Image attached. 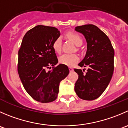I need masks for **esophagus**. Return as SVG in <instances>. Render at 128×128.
Returning a JSON list of instances; mask_svg holds the SVG:
<instances>
[{"label":"esophagus","mask_w":128,"mask_h":128,"mask_svg":"<svg viewBox=\"0 0 128 128\" xmlns=\"http://www.w3.org/2000/svg\"><path fill=\"white\" fill-rule=\"evenodd\" d=\"M69 71L70 72H72L73 70H74V69H73L72 68H70V67H69Z\"/></svg>","instance_id":"esophagus-1"}]
</instances>
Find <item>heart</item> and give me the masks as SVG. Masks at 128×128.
Returning <instances> with one entry per match:
<instances>
[{
	"label": "heart",
	"mask_w": 128,
	"mask_h": 128,
	"mask_svg": "<svg viewBox=\"0 0 128 128\" xmlns=\"http://www.w3.org/2000/svg\"><path fill=\"white\" fill-rule=\"evenodd\" d=\"M67 37L76 46H80L82 44L83 41L81 37L77 33L69 32L67 33ZM52 48L55 52L58 53L60 52L62 49V39L60 37H58L55 39L52 44ZM79 60V56L75 54H64L59 58V61L60 64H64L68 66H72L76 63L78 62Z\"/></svg>",
	"instance_id": "heart-1"
}]
</instances>
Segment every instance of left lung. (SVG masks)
Returning <instances> with one entry per match:
<instances>
[{
  "label": "left lung",
  "mask_w": 128,
  "mask_h": 128,
  "mask_svg": "<svg viewBox=\"0 0 128 128\" xmlns=\"http://www.w3.org/2000/svg\"><path fill=\"white\" fill-rule=\"evenodd\" d=\"M75 30L84 36L88 43L85 58L78 65L89 69L86 73L74 69L78 74L74 90L79 98L92 101L103 93L112 78L114 50L108 37L97 26L84 25Z\"/></svg>",
  "instance_id": "left-lung-1"
}]
</instances>
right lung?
<instances>
[{
    "instance_id": "1",
    "label": "right lung",
    "mask_w": 128,
    "mask_h": 128,
    "mask_svg": "<svg viewBox=\"0 0 128 128\" xmlns=\"http://www.w3.org/2000/svg\"><path fill=\"white\" fill-rule=\"evenodd\" d=\"M59 36L56 27L37 26L27 31L18 52L17 70L22 85L34 100L42 103L56 100L60 82L69 72L64 64L56 66L58 59L52 44Z\"/></svg>"
}]
</instances>
